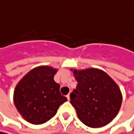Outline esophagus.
I'll list each match as a JSON object with an SVG mask.
<instances>
[{
    "label": "esophagus",
    "mask_w": 134,
    "mask_h": 134,
    "mask_svg": "<svg viewBox=\"0 0 134 134\" xmlns=\"http://www.w3.org/2000/svg\"><path fill=\"white\" fill-rule=\"evenodd\" d=\"M66 98H68V100H70V94H68L66 95Z\"/></svg>",
    "instance_id": "obj_1"
}]
</instances>
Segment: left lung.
Instances as JSON below:
<instances>
[{"instance_id":"8db88e82","label":"left lung","mask_w":134,"mask_h":134,"mask_svg":"<svg viewBox=\"0 0 134 134\" xmlns=\"http://www.w3.org/2000/svg\"><path fill=\"white\" fill-rule=\"evenodd\" d=\"M71 71L78 84L70 94V102L78 118L91 128L107 126L117 116L121 106L122 94L118 85L98 68Z\"/></svg>"}]
</instances>
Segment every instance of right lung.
Segmentation results:
<instances>
[{
	"label": "right lung",
	"mask_w": 134,
	"mask_h": 134,
	"mask_svg": "<svg viewBox=\"0 0 134 134\" xmlns=\"http://www.w3.org/2000/svg\"><path fill=\"white\" fill-rule=\"evenodd\" d=\"M56 68L39 66L28 71L16 84L13 102L22 118L34 125H40L53 118L60 105L68 101L55 82Z\"/></svg>",
	"instance_id": "1"
}]
</instances>
